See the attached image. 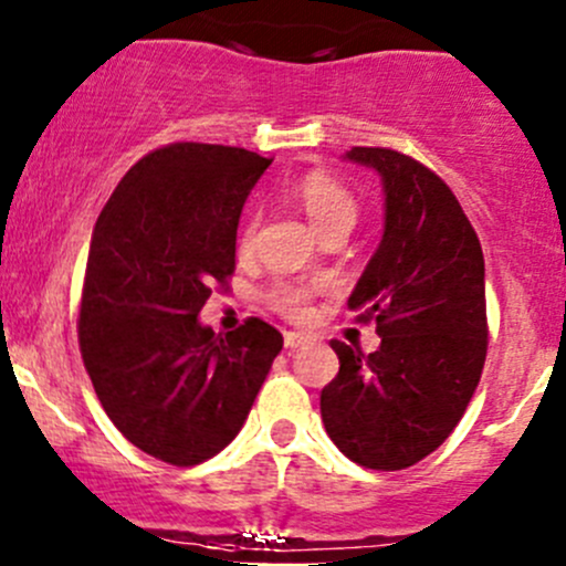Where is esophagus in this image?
<instances>
[{"instance_id":"1","label":"esophagus","mask_w":566,"mask_h":566,"mask_svg":"<svg viewBox=\"0 0 566 566\" xmlns=\"http://www.w3.org/2000/svg\"><path fill=\"white\" fill-rule=\"evenodd\" d=\"M310 336L301 334V331H284V347H290V350H295V347H304L310 345Z\"/></svg>"}]
</instances>
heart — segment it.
<instances>
[{
    "mask_svg": "<svg viewBox=\"0 0 566 566\" xmlns=\"http://www.w3.org/2000/svg\"><path fill=\"white\" fill-rule=\"evenodd\" d=\"M290 193H293L295 202L304 208V213L310 216V221L315 224V230L323 235V232L336 230V227H345L350 230L358 219V202L353 197L350 188L342 180H336L334 175L328 172H306L301 175L298 180L290 186ZM254 241V221H247V227L241 230V238H238V247L247 251ZM306 293L304 287H293V284H276L271 290V304L273 310H279L287 317H301L306 312Z\"/></svg>",
    "mask_w": 566,
    "mask_h": 566,
    "instance_id": "1",
    "label": "heart"
}]
</instances>
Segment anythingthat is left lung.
Masks as SVG:
<instances>
[{
  "instance_id": "left-lung-1",
  "label": "left lung",
  "mask_w": 566,
  "mask_h": 566,
  "mask_svg": "<svg viewBox=\"0 0 566 566\" xmlns=\"http://www.w3.org/2000/svg\"><path fill=\"white\" fill-rule=\"evenodd\" d=\"M345 161L384 186V238L347 310L378 323L369 356L334 339L339 375L319 394L325 432L345 458L399 471L436 452L465 413L488 356L484 256L452 188L386 147Z\"/></svg>"
}]
</instances>
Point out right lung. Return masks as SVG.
I'll use <instances>...</instances> for the list:
<instances>
[{
  "instance_id": "add662e5",
  "label": "right lung",
  "mask_w": 566,
  "mask_h": 566,
  "mask_svg": "<svg viewBox=\"0 0 566 566\" xmlns=\"http://www.w3.org/2000/svg\"><path fill=\"white\" fill-rule=\"evenodd\" d=\"M271 167L243 147L177 142L125 172L95 221L78 347L106 416L134 447L197 465L241 432L282 334L199 323L235 271L238 221Z\"/></svg>"
}]
</instances>
